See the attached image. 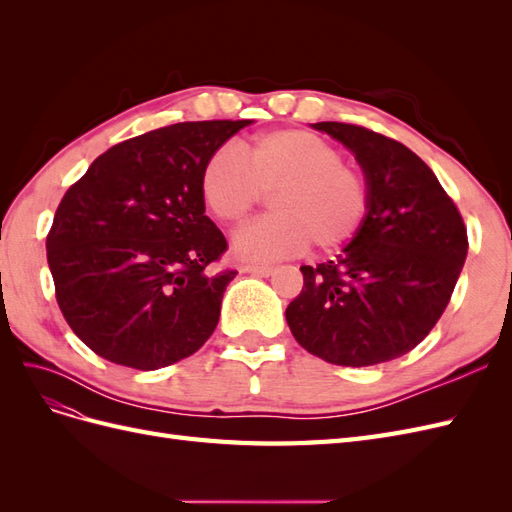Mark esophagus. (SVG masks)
Masks as SVG:
<instances>
[{
  "instance_id": "1",
  "label": "esophagus",
  "mask_w": 512,
  "mask_h": 512,
  "mask_svg": "<svg viewBox=\"0 0 512 512\" xmlns=\"http://www.w3.org/2000/svg\"><path fill=\"white\" fill-rule=\"evenodd\" d=\"M241 271L243 273H252V275H260V277H269L275 269L273 267H258V265H243Z\"/></svg>"
}]
</instances>
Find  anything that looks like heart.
I'll return each mask as SVG.
<instances>
[{
    "instance_id": "b5f03b06",
    "label": "heart",
    "mask_w": 512,
    "mask_h": 512,
    "mask_svg": "<svg viewBox=\"0 0 512 512\" xmlns=\"http://www.w3.org/2000/svg\"><path fill=\"white\" fill-rule=\"evenodd\" d=\"M237 151H213L200 170V198L222 224H241L271 194L275 213L235 237L243 260L267 262L312 245L337 250L354 239L369 209V185L327 138L307 130H275Z\"/></svg>"
}]
</instances>
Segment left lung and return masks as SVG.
I'll list each match as a JSON object with an SVG mask.
<instances>
[{"label": "left lung", "instance_id": "1", "mask_svg": "<svg viewBox=\"0 0 512 512\" xmlns=\"http://www.w3.org/2000/svg\"><path fill=\"white\" fill-rule=\"evenodd\" d=\"M344 143L369 185L361 230L335 260L301 267L286 307L294 339L318 359L367 367L416 348L444 314L468 230L433 170L393 138L354 123H314Z\"/></svg>", "mask_w": 512, "mask_h": 512}]
</instances>
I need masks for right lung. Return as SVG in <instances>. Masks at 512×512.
Returning <instances> with one entry per match:
<instances>
[{
	"mask_svg": "<svg viewBox=\"0 0 512 512\" xmlns=\"http://www.w3.org/2000/svg\"><path fill=\"white\" fill-rule=\"evenodd\" d=\"M252 119L183 121L128 138L72 183L46 235L55 299L102 359L160 369L194 354L218 327L237 271L200 198V170Z\"/></svg>",
	"mask_w": 512,
	"mask_h": 512,
	"instance_id": "1",
	"label": "right lung"
}]
</instances>
